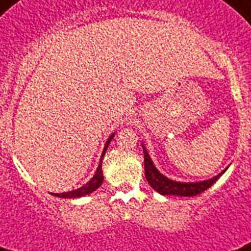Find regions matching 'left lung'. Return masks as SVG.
Masks as SVG:
<instances>
[{"instance_id":"1","label":"left lung","mask_w":251,"mask_h":251,"mask_svg":"<svg viewBox=\"0 0 251 251\" xmlns=\"http://www.w3.org/2000/svg\"><path fill=\"white\" fill-rule=\"evenodd\" d=\"M143 153H145V173L147 182L151 185L153 190H156L157 193H160L163 195H182V197H194L204 190H207L208 187L212 186L216 179L224 173H220L219 176L214 177V178L207 179V181H202V182H177V181H172V179L167 178L164 176L159 173L155 165L152 164V161L150 159V155L147 153L146 149L143 147Z\"/></svg>"}]
</instances>
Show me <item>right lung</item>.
I'll use <instances>...</instances> for the list:
<instances>
[{"mask_svg": "<svg viewBox=\"0 0 251 251\" xmlns=\"http://www.w3.org/2000/svg\"><path fill=\"white\" fill-rule=\"evenodd\" d=\"M114 137V134H112L109 138H108V141L105 143V147H104V151L101 153V160L102 157H104V153H105L106 149H108V146H109L110 141H112V138ZM101 160H100V164L98 167V171L95 173V176L91 178L90 182H87L84 186L79 187V189H76V190L69 191V193H61V194H53L58 197V198H79V197H83V195L90 194L92 191H95L98 189L100 185L102 183V178H104V176H102V171H101Z\"/></svg>", "mask_w": 251, "mask_h": 251, "instance_id": "1", "label": "right lung"}]
</instances>
